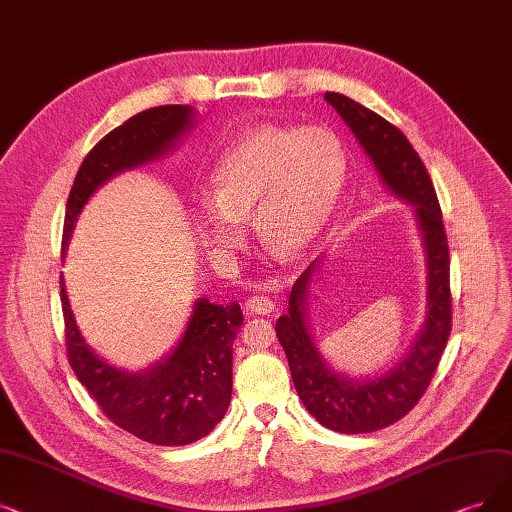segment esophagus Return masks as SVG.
<instances>
[{"label": "esophagus", "instance_id": "obj_1", "mask_svg": "<svg viewBox=\"0 0 512 512\" xmlns=\"http://www.w3.org/2000/svg\"><path fill=\"white\" fill-rule=\"evenodd\" d=\"M273 309H275L273 300L264 294H256L245 300V313L248 315H269L273 313Z\"/></svg>", "mask_w": 512, "mask_h": 512}]
</instances>
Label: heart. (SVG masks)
<instances>
[{
    "label": "heart",
    "mask_w": 512,
    "mask_h": 512,
    "mask_svg": "<svg viewBox=\"0 0 512 512\" xmlns=\"http://www.w3.org/2000/svg\"><path fill=\"white\" fill-rule=\"evenodd\" d=\"M346 176L340 140L321 126H260L233 145L214 170L216 193L195 199L201 239L231 256L258 237L285 260L311 252L330 224Z\"/></svg>",
    "instance_id": "obj_1"
}]
</instances>
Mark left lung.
Listing matches in <instances>:
<instances>
[{
  "label": "left lung",
  "instance_id": "left-lung-1",
  "mask_svg": "<svg viewBox=\"0 0 512 512\" xmlns=\"http://www.w3.org/2000/svg\"><path fill=\"white\" fill-rule=\"evenodd\" d=\"M327 105L344 119L370 157L382 187L414 210L426 260V313L410 351L386 372L349 376L334 370L321 355L309 325L311 285L321 260L306 269L288 300V313L275 332L290 363L296 393L319 424L336 433H372L397 422L420 401L431 384L452 332L449 250L433 180L420 155L393 124L349 96L325 92Z\"/></svg>",
  "mask_w": 512,
  "mask_h": 512
}]
</instances>
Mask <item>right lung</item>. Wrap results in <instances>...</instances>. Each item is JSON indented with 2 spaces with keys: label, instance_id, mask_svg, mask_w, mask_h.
I'll list each match as a JSON object with an SVG mask.
<instances>
[{
  "label": "right lung",
  "instance_id": "obj_1",
  "mask_svg": "<svg viewBox=\"0 0 512 512\" xmlns=\"http://www.w3.org/2000/svg\"><path fill=\"white\" fill-rule=\"evenodd\" d=\"M189 105L142 111L109 132L81 163L67 201L63 260L77 218L113 176L166 157L195 126ZM67 355L79 382L119 428L155 445H189L212 433L233 393V342L243 323L239 302L197 298L174 349L145 370L130 372L102 359L81 336L65 279H60Z\"/></svg>",
  "mask_w": 512,
  "mask_h": 512
}]
</instances>
